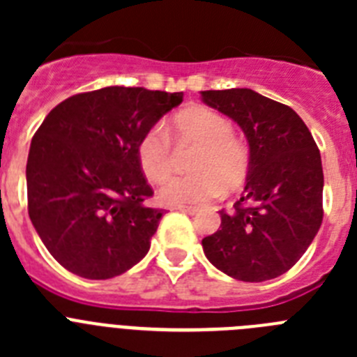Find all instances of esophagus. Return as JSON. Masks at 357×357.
Wrapping results in <instances>:
<instances>
[{"instance_id": "1", "label": "esophagus", "mask_w": 357, "mask_h": 357, "mask_svg": "<svg viewBox=\"0 0 357 357\" xmlns=\"http://www.w3.org/2000/svg\"><path fill=\"white\" fill-rule=\"evenodd\" d=\"M173 211H181V213H188V214H197L198 213V207L176 206V207H173Z\"/></svg>"}]
</instances>
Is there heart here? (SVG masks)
<instances>
[{
	"instance_id": "1",
	"label": "heart",
	"mask_w": 357,
	"mask_h": 357,
	"mask_svg": "<svg viewBox=\"0 0 357 357\" xmlns=\"http://www.w3.org/2000/svg\"><path fill=\"white\" fill-rule=\"evenodd\" d=\"M178 143L197 146L189 169L193 175L169 176L160 184L157 197L164 206L202 204L218 197L222 189H236L247 175V151L232 137V125L207 107L182 110L173 121ZM137 159L144 175L153 182L172 172V146L159 127H151L137 143Z\"/></svg>"
}]
</instances>
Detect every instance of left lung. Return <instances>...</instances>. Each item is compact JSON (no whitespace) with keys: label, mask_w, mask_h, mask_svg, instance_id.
Wrapping results in <instances>:
<instances>
[{"label":"left lung","mask_w":357,"mask_h":357,"mask_svg":"<svg viewBox=\"0 0 357 357\" xmlns=\"http://www.w3.org/2000/svg\"><path fill=\"white\" fill-rule=\"evenodd\" d=\"M202 100L234 119L250 148L243 197L232 213H220L222 229L202 239L204 254L232 279H275L301 259L321 225L320 151L295 110L255 91H202Z\"/></svg>","instance_id":"1"}]
</instances>
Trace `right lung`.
Instances as JSON below:
<instances>
[{
    "mask_svg": "<svg viewBox=\"0 0 357 357\" xmlns=\"http://www.w3.org/2000/svg\"><path fill=\"white\" fill-rule=\"evenodd\" d=\"M182 93L103 87L55 107L36 132L26 162L28 214L66 270L110 279L150 250L162 209L137 159V143Z\"/></svg>",
    "mask_w": 357,
    "mask_h": 357,
    "instance_id": "add662e5",
    "label": "right lung"
}]
</instances>
